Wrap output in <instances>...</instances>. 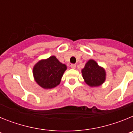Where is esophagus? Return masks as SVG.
Returning <instances> with one entry per match:
<instances>
[{
	"label": "esophagus",
	"instance_id": "34e87169",
	"mask_svg": "<svg viewBox=\"0 0 133 133\" xmlns=\"http://www.w3.org/2000/svg\"><path fill=\"white\" fill-rule=\"evenodd\" d=\"M76 66H77V65H76L75 64H72L71 65H70V67L72 68V69H75V68H76Z\"/></svg>",
	"mask_w": 133,
	"mask_h": 133
}]
</instances>
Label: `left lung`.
<instances>
[{
  "instance_id": "obj_1",
  "label": "left lung",
  "mask_w": 133,
  "mask_h": 133,
  "mask_svg": "<svg viewBox=\"0 0 133 133\" xmlns=\"http://www.w3.org/2000/svg\"><path fill=\"white\" fill-rule=\"evenodd\" d=\"M82 75L85 83L90 87H98L106 79V72L103 67L98 66L97 62L90 59L82 69Z\"/></svg>"
}]
</instances>
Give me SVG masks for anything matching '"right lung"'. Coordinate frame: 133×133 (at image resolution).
<instances>
[{
  "label": "right lung",
  "instance_id": "add662e5",
  "mask_svg": "<svg viewBox=\"0 0 133 133\" xmlns=\"http://www.w3.org/2000/svg\"><path fill=\"white\" fill-rule=\"evenodd\" d=\"M66 70V66L59 62L56 56H52L47 59L38 61L34 66L32 73L35 81L40 87L49 89L60 84Z\"/></svg>",
  "mask_w": 133,
  "mask_h": 133
}]
</instances>
